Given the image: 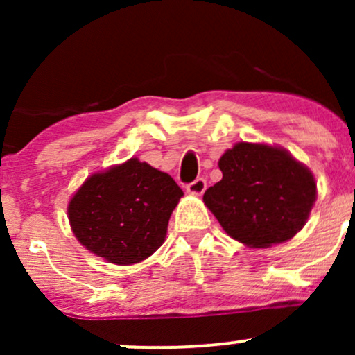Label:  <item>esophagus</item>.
<instances>
[{
	"instance_id": "obj_1",
	"label": "esophagus",
	"mask_w": 355,
	"mask_h": 355,
	"mask_svg": "<svg viewBox=\"0 0 355 355\" xmlns=\"http://www.w3.org/2000/svg\"><path fill=\"white\" fill-rule=\"evenodd\" d=\"M205 189H207V182L203 180V178H197V180H193L187 185V191L191 195H202L203 191H205Z\"/></svg>"
}]
</instances>
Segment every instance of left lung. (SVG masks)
<instances>
[{"label": "left lung", "mask_w": 355, "mask_h": 355, "mask_svg": "<svg viewBox=\"0 0 355 355\" xmlns=\"http://www.w3.org/2000/svg\"><path fill=\"white\" fill-rule=\"evenodd\" d=\"M222 180L203 203L232 239L267 248L292 239L317 198L311 170L282 146L239 141L220 157Z\"/></svg>", "instance_id": "1"}]
</instances>
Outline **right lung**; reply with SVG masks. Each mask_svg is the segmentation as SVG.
<instances>
[{
	"mask_svg": "<svg viewBox=\"0 0 355 355\" xmlns=\"http://www.w3.org/2000/svg\"><path fill=\"white\" fill-rule=\"evenodd\" d=\"M182 197L168 173L130 158L88 177L68 203V220L92 254L133 266L165 242L170 215Z\"/></svg>",
	"mask_w": 355,
	"mask_h": 355,
	"instance_id": "right-lung-1",
	"label": "right lung"
}]
</instances>
